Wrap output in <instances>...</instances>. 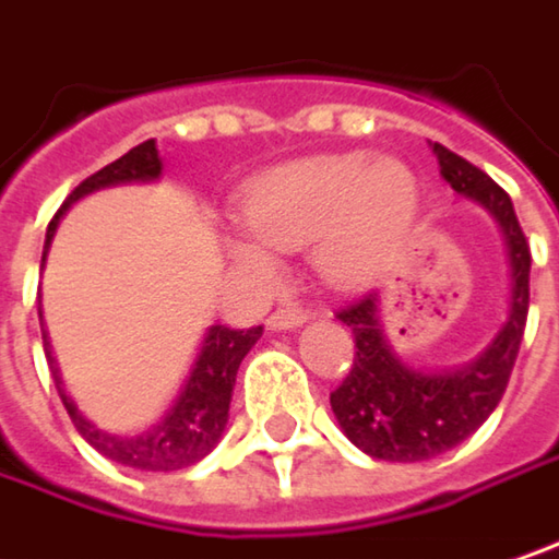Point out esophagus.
Instances as JSON below:
<instances>
[{
  "label": "esophagus",
  "mask_w": 559,
  "mask_h": 559,
  "mask_svg": "<svg viewBox=\"0 0 559 559\" xmlns=\"http://www.w3.org/2000/svg\"><path fill=\"white\" fill-rule=\"evenodd\" d=\"M307 322V312L304 310H294V307H287V310H275L269 316V329L272 332H287V329H300Z\"/></svg>",
  "instance_id": "1"
}]
</instances>
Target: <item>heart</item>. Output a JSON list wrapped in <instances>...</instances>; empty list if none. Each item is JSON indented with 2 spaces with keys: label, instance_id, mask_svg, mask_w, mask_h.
Wrapping results in <instances>:
<instances>
[{
  "label": "heart",
  "instance_id": "obj_1",
  "mask_svg": "<svg viewBox=\"0 0 559 559\" xmlns=\"http://www.w3.org/2000/svg\"><path fill=\"white\" fill-rule=\"evenodd\" d=\"M420 189L408 164L364 151L281 164L249 186L230 259L255 278L278 272L275 249L316 243V269L338 287L377 281L408 240Z\"/></svg>",
  "mask_w": 559,
  "mask_h": 559
}]
</instances>
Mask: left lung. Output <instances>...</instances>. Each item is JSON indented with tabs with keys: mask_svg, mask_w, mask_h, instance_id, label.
Listing matches in <instances>:
<instances>
[{
	"mask_svg": "<svg viewBox=\"0 0 559 559\" xmlns=\"http://www.w3.org/2000/svg\"><path fill=\"white\" fill-rule=\"evenodd\" d=\"M430 148L440 160V177L455 195L484 209L503 234L509 307L493 342L475 360L449 370H417L392 350L382 332L379 294H367L338 312L354 332L357 354L350 373L329 402L347 440L382 462H427L468 440L507 392L528 319L532 249L509 195L455 151L440 142H430Z\"/></svg>",
	"mask_w": 559,
	"mask_h": 559,
	"instance_id": "left-lung-1",
	"label": "left lung"
}]
</instances>
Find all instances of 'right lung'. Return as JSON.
<instances>
[{
	"label": "right lung",
	"mask_w": 559,
	"mask_h": 559,
	"mask_svg": "<svg viewBox=\"0 0 559 559\" xmlns=\"http://www.w3.org/2000/svg\"><path fill=\"white\" fill-rule=\"evenodd\" d=\"M160 167L164 164H160L157 145H154V139H148V142L135 145L132 151H126L119 160L107 164L104 170H97L94 177H87L82 186H75V192L62 202V209L56 212L50 227H47L44 262H47V252H50L52 237H56L59 217L69 212L79 199L97 192V189H110V186L160 180ZM40 319H44V312H40ZM40 332H44V350H47V364H50V373L56 379L59 399L69 411L72 424L79 427V433L100 455L114 459L116 465L139 468V472H180V468L202 462L212 452L217 440H221V433H224V427H227V411H230L237 370H240L243 357L249 354V347L262 338V325L247 329V332H237V329H227V325H212L205 332V338H202V347L195 354V364H192L189 377L182 382L177 402L167 408V414L151 430L135 433V437H122V433H107L97 424H91L79 411V405L66 395L56 357H52L50 338H47V329L40 325Z\"/></svg>",
	"instance_id": "right-lung-1"
}]
</instances>
